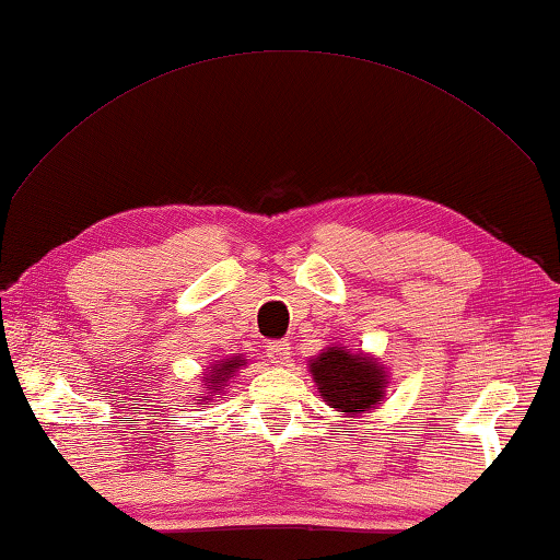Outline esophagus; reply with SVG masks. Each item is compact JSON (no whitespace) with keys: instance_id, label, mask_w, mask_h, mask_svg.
I'll use <instances>...</instances> for the list:
<instances>
[{"instance_id":"1","label":"esophagus","mask_w":560,"mask_h":560,"mask_svg":"<svg viewBox=\"0 0 560 560\" xmlns=\"http://www.w3.org/2000/svg\"><path fill=\"white\" fill-rule=\"evenodd\" d=\"M267 353H269V360L273 365H289L291 343H287V340H277V343L267 346Z\"/></svg>"}]
</instances>
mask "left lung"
Segmentation results:
<instances>
[{
  "label": "left lung",
  "mask_w": 560,
  "mask_h": 560,
  "mask_svg": "<svg viewBox=\"0 0 560 560\" xmlns=\"http://www.w3.org/2000/svg\"><path fill=\"white\" fill-rule=\"evenodd\" d=\"M308 373L324 402L340 412V417H353V420L377 410L390 383V373L381 360L340 343L328 346L324 353L311 358Z\"/></svg>",
  "instance_id": "8db88e82"
}]
</instances>
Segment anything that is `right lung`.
Instances as JSON below:
<instances>
[{
	"label": "right lung",
	"mask_w": 560,
	"mask_h": 560,
	"mask_svg": "<svg viewBox=\"0 0 560 560\" xmlns=\"http://www.w3.org/2000/svg\"><path fill=\"white\" fill-rule=\"evenodd\" d=\"M244 365H246V358H242L240 353H236V355H230V358L214 360L210 368H205V373H202L205 390L200 395V400H197L195 405H200V407L212 405L217 395H224L226 385H230L234 373L240 371V368H244Z\"/></svg>",
	"instance_id": "add662e5"
}]
</instances>
